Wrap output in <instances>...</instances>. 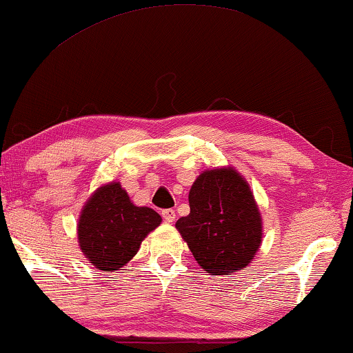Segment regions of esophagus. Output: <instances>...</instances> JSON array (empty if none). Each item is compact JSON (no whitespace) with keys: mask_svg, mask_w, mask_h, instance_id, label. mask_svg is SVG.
Masks as SVG:
<instances>
[{"mask_svg":"<svg viewBox=\"0 0 353 353\" xmlns=\"http://www.w3.org/2000/svg\"><path fill=\"white\" fill-rule=\"evenodd\" d=\"M162 217H163V221L168 222V223L175 222V219H176V216H175V210H173V209H165V210H162Z\"/></svg>","mask_w":353,"mask_h":353,"instance_id":"1","label":"esophagus"}]
</instances>
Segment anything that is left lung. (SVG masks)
Returning a JSON list of instances; mask_svg holds the SVG:
<instances>
[{
	"mask_svg": "<svg viewBox=\"0 0 353 353\" xmlns=\"http://www.w3.org/2000/svg\"><path fill=\"white\" fill-rule=\"evenodd\" d=\"M190 214L175 227L204 271L232 276L263 241V217L248 181L233 167L209 168L190 190Z\"/></svg>",
	"mask_w": 353,
	"mask_h": 353,
	"instance_id": "left-lung-1",
	"label": "left lung"
}]
</instances>
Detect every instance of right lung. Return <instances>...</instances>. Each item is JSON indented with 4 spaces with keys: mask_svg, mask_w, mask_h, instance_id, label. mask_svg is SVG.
<instances>
[{
    "mask_svg": "<svg viewBox=\"0 0 353 353\" xmlns=\"http://www.w3.org/2000/svg\"><path fill=\"white\" fill-rule=\"evenodd\" d=\"M160 222L162 217L154 209L132 203L120 181H110L82 205L77 243L92 266L113 272L134 258L144 238Z\"/></svg>",
    "mask_w": 353,
    "mask_h": 353,
    "instance_id": "right-lung-1",
    "label": "right lung"
}]
</instances>
